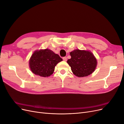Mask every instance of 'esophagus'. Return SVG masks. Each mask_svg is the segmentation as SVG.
I'll return each mask as SVG.
<instances>
[{
    "mask_svg": "<svg viewBox=\"0 0 124 124\" xmlns=\"http://www.w3.org/2000/svg\"><path fill=\"white\" fill-rule=\"evenodd\" d=\"M62 59L64 61H67V58L66 57H63L62 58Z\"/></svg>",
    "mask_w": 124,
    "mask_h": 124,
    "instance_id": "1",
    "label": "esophagus"
}]
</instances>
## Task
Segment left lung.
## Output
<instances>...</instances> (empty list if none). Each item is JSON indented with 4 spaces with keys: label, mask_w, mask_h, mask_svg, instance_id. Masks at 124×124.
Returning <instances> with one entry per match:
<instances>
[{
    "label": "left lung",
    "mask_w": 124,
    "mask_h": 124,
    "mask_svg": "<svg viewBox=\"0 0 124 124\" xmlns=\"http://www.w3.org/2000/svg\"><path fill=\"white\" fill-rule=\"evenodd\" d=\"M70 55L67 62L75 76L85 77L95 71L97 62L92 52L77 49L70 52Z\"/></svg>",
    "instance_id": "1"
}]
</instances>
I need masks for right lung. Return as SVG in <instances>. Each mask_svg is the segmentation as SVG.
Listing matches in <instances>:
<instances>
[{
  "instance_id": "right-lung-1",
  "label": "right lung",
  "mask_w": 124,
  "mask_h": 124,
  "mask_svg": "<svg viewBox=\"0 0 124 124\" xmlns=\"http://www.w3.org/2000/svg\"><path fill=\"white\" fill-rule=\"evenodd\" d=\"M62 61L58 54L46 49L33 53L29 60V66L34 74L46 77L52 75L55 66Z\"/></svg>"
}]
</instances>
